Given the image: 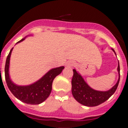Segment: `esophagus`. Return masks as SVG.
I'll use <instances>...</instances> for the list:
<instances>
[{
	"mask_svg": "<svg viewBox=\"0 0 128 128\" xmlns=\"http://www.w3.org/2000/svg\"><path fill=\"white\" fill-rule=\"evenodd\" d=\"M74 63L72 61H68L66 63V66L67 67H71V66H74Z\"/></svg>",
	"mask_w": 128,
	"mask_h": 128,
	"instance_id": "esophagus-1",
	"label": "esophagus"
}]
</instances>
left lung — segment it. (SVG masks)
<instances>
[{
	"instance_id": "8db88e82",
	"label": "left lung",
	"mask_w": 128,
	"mask_h": 128,
	"mask_svg": "<svg viewBox=\"0 0 128 128\" xmlns=\"http://www.w3.org/2000/svg\"><path fill=\"white\" fill-rule=\"evenodd\" d=\"M112 50L115 53V50ZM118 80L117 83L108 91H98L90 88L84 79L76 69H73L72 79V94L74 99L81 104L86 106H96L103 103L112 96L117 88L120 81V66L118 65Z\"/></svg>"
}]
</instances>
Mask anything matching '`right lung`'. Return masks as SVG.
<instances>
[{"label": "right lung", "mask_w": 128, "mask_h": 128, "mask_svg": "<svg viewBox=\"0 0 128 128\" xmlns=\"http://www.w3.org/2000/svg\"><path fill=\"white\" fill-rule=\"evenodd\" d=\"M25 38L18 42L16 44L24 40ZM13 48L10 50L6 62L5 78L7 85L14 97L22 102L30 104H39L46 100L49 96L52 90L53 80L58 75L61 74L65 67L63 66H60L50 70L40 80L30 85H16L11 81L9 75L10 57Z\"/></svg>", "instance_id": "right-lung-1"}]
</instances>
